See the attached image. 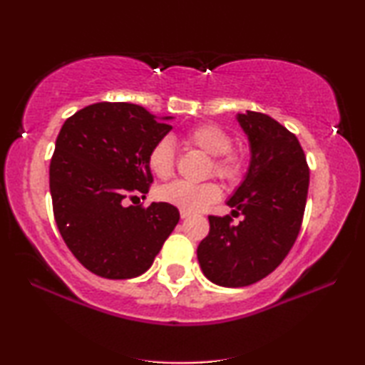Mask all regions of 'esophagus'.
I'll use <instances>...</instances> for the list:
<instances>
[{
	"label": "esophagus",
	"instance_id": "34e87169",
	"mask_svg": "<svg viewBox=\"0 0 365 365\" xmlns=\"http://www.w3.org/2000/svg\"><path fill=\"white\" fill-rule=\"evenodd\" d=\"M190 214L189 212H186V210H181V218H187Z\"/></svg>",
	"mask_w": 365,
	"mask_h": 365
}]
</instances>
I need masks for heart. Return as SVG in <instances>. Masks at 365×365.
I'll list each match as a JSON object with an SVG mask.
<instances>
[{
    "label": "heart",
    "instance_id": "1",
    "mask_svg": "<svg viewBox=\"0 0 365 365\" xmlns=\"http://www.w3.org/2000/svg\"><path fill=\"white\" fill-rule=\"evenodd\" d=\"M189 145L212 156L209 173L225 182H237L245 171V158L238 150L232 148V135L217 124H200L186 133ZM148 166L160 179L175 173L176 150L170 137H161L148 151ZM158 197L168 204L186 210L189 214L200 212L222 197V190L215 182L175 181L160 187Z\"/></svg>",
    "mask_w": 365,
    "mask_h": 365
}]
</instances>
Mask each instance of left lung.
Masks as SVG:
<instances>
[{
  "instance_id": "obj_1",
  "label": "left lung",
  "mask_w": 365,
  "mask_h": 365,
  "mask_svg": "<svg viewBox=\"0 0 365 365\" xmlns=\"http://www.w3.org/2000/svg\"><path fill=\"white\" fill-rule=\"evenodd\" d=\"M238 122L250 140L251 161L245 181L227 204L232 215H209V235L200 241L202 272L223 287H246L269 276L299 237L310 170L304 148L282 124L262 112L246 110Z\"/></svg>"
}]
</instances>
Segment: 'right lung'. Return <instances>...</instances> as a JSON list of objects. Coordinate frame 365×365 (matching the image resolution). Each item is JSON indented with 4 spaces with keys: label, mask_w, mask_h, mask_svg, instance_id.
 <instances>
[{
    "label": "right lung",
    "mask_w": 365,
    "mask_h": 365,
    "mask_svg": "<svg viewBox=\"0 0 365 365\" xmlns=\"http://www.w3.org/2000/svg\"><path fill=\"white\" fill-rule=\"evenodd\" d=\"M165 120L137 104L96 103L58 133L50 161L53 217L73 256L96 276L143 274L178 225L179 210L168 202L122 205L148 192V151L173 128Z\"/></svg>",
    "instance_id": "obj_1"
}]
</instances>
